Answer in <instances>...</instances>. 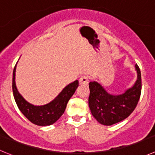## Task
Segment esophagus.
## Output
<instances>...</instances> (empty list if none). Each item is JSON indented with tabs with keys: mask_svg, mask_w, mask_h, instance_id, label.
<instances>
[{
	"mask_svg": "<svg viewBox=\"0 0 155 155\" xmlns=\"http://www.w3.org/2000/svg\"><path fill=\"white\" fill-rule=\"evenodd\" d=\"M88 81H89V78L87 76H81L80 79H79V83L81 85H86L88 83Z\"/></svg>",
	"mask_w": 155,
	"mask_h": 155,
	"instance_id": "34e87169",
	"label": "esophagus"
}]
</instances>
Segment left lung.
I'll use <instances>...</instances> for the list:
<instances>
[{"label":"left lung","instance_id":"1","mask_svg":"<svg viewBox=\"0 0 155 155\" xmlns=\"http://www.w3.org/2000/svg\"><path fill=\"white\" fill-rule=\"evenodd\" d=\"M137 79L134 86L124 93L113 96L109 94L97 82L89 83V107L92 114L101 124L110 126L124 120L132 114L141 93V74L139 66L135 65Z\"/></svg>","mask_w":155,"mask_h":155}]
</instances>
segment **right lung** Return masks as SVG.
<instances>
[{
    "instance_id": "right-lung-1",
    "label": "right lung",
    "mask_w": 155,
    "mask_h": 155,
    "mask_svg": "<svg viewBox=\"0 0 155 155\" xmlns=\"http://www.w3.org/2000/svg\"><path fill=\"white\" fill-rule=\"evenodd\" d=\"M15 69L14 68L12 90L15 100L21 112L28 120L38 126H48L56 122L64 114L68 102L79 86L78 80L64 88L54 100L44 106H34L29 104L19 94L15 86Z\"/></svg>"
}]
</instances>
